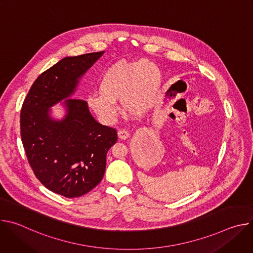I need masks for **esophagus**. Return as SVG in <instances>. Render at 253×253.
Instances as JSON below:
<instances>
[{"mask_svg":"<svg viewBox=\"0 0 253 253\" xmlns=\"http://www.w3.org/2000/svg\"><path fill=\"white\" fill-rule=\"evenodd\" d=\"M129 137V133L128 131H126L125 129H121L118 131V138L121 140H125Z\"/></svg>","mask_w":253,"mask_h":253,"instance_id":"esophagus-1","label":"esophagus"}]
</instances>
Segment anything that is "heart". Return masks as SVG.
<instances>
[{"instance_id": "obj_1", "label": "heart", "mask_w": 253, "mask_h": 253, "mask_svg": "<svg viewBox=\"0 0 253 253\" xmlns=\"http://www.w3.org/2000/svg\"><path fill=\"white\" fill-rule=\"evenodd\" d=\"M161 87L157 66L149 61H119L108 68L99 83L100 94L87 98L91 109L104 121L114 120L121 99L123 111L133 117L145 115L155 105Z\"/></svg>"}]
</instances>
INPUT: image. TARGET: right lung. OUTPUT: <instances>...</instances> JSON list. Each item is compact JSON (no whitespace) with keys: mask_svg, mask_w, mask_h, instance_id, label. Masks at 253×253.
I'll use <instances>...</instances> for the list:
<instances>
[{"mask_svg":"<svg viewBox=\"0 0 253 253\" xmlns=\"http://www.w3.org/2000/svg\"><path fill=\"white\" fill-rule=\"evenodd\" d=\"M103 54L62 59L36 79L22 106L21 137L30 166L45 187L67 198L100 183L107 152L117 141L116 130L97 122L87 102L71 98ZM60 101L66 114L58 121L50 107Z\"/></svg>","mask_w":253,"mask_h":253,"instance_id":"obj_1","label":"right lung"}]
</instances>
